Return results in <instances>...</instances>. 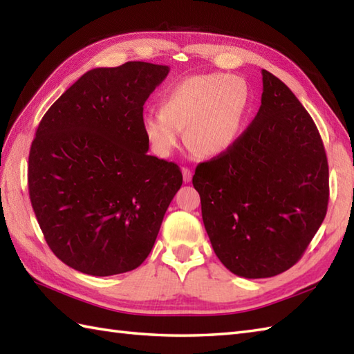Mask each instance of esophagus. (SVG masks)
Returning <instances> with one entry per match:
<instances>
[{"label": "esophagus", "mask_w": 354, "mask_h": 354, "mask_svg": "<svg viewBox=\"0 0 354 354\" xmlns=\"http://www.w3.org/2000/svg\"><path fill=\"white\" fill-rule=\"evenodd\" d=\"M183 178H184V183L189 184L193 178V171L189 167H183Z\"/></svg>", "instance_id": "obj_1"}]
</instances>
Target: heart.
Wrapping results in <instances>:
<instances>
[{"mask_svg": "<svg viewBox=\"0 0 354 354\" xmlns=\"http://www.w3.org/2000/svg\"><path fill=\"white\" fill-rule=\"evenodd\" d=\"M248 84L234 74H192L173 84L161 109L142 115V132L158 156L167 158L189 140L201 155L214 158L236 146L250 109Z\"/></svg>", "mask_w": 354, "mask_h": 354, "instance_id": "heart-1", "label": "heart"}]
</instances>
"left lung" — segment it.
Returning a JSON list of instances; mask_svg holds the SVG:
<instances>
[{"label":"left lung","instance_id":"8db88e82","mask_svg":"<svg viewBox=\"0 0 354 354\" xmlns=\"http://www.w3.org/2000/svg\"><path fill=\"white\" fill-rule=\"evenodd\" d=\"M257 115L230 152L193 176L202 221L223 266L245 278L284 272L324 221L328 162L317 124L283 82L261 70Z\"/></svg>","mask_w":354,"mask_h":354}]
</instances>
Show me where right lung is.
Masks as SVG:
<instances>
[{"mask_svg": "<svg viewBox=\"0 0 354 354\" xmlns=\"http://www.w3.org/2000/svg\"><path fill=\"white\" fill-rule=\"evenodd\" d=\"M170 68L126 62L85 73L45 112L28 155V193L45 242L65 265L108 277L147 259L183 185L147 155L142 106Z\"/></svg>", "mask_w": 354, "mask_h": 354, "instance_id": "add662e5", "label": "right lung"}]
</instances>
